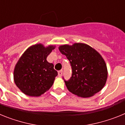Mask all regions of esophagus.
Returning a JSON list of instances; mask_svg holds the SVG:
<instances>
[{"instance_id": "esophagus-1", "label": "esophagus", "mask_w": 125, "mask_h": 125, "mask_svg": "<svg viewBox=\"0 0 125 125\" xmlns=\"http://www.w3.org/2000/svg\"><path fill=\"white\" fill-rule=\"evenodd\" d=\"M58 75H59V76H60V77L62 75V69L58 71Z\"/></svg>"}]
</instances>
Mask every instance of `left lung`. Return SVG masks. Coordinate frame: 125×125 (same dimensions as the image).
Wrapping results in <instances>:
<instances>
[{"label":"left lung","mask_w":125,"mask_h":125,"mask_svg":"<svg viewBox=\"0 0 125 125\" xmlns=\"http://www.w3.org/2000/svg\"><path fill=\"white\" fill-rule=\"evenodd\" d=\"M69 60L72 75L64 82L69 91L78 96L88 98L101 91L108 76L106 65L101 55L89 46L75 43L59 47Z\"/></svg>","instance_id":"8db88e82"}]
</instances>
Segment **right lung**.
<instances>
[{"label":"right lung","instance_id":"1","mask_svg":"<svg viewBox=\"0 0 125 125\" xmlns=\"http://www.w3.org/2000/svg\"><path fill=\"white\" fill-rule=\"evenodd\" d=\"M54 48L34 45L25 51L15 65L14 82L26 95L39 96L52 86L57 72L46 58Z\"/></svg>","mask_w":125,"mask_h":125}]
</instances>
